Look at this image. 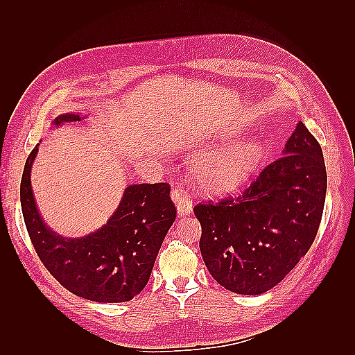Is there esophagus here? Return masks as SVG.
I'll use <instances>...</instances> for the list:
<instances>
[{
	"label": "esophagus",
	"instance_id": "obj_1",
	"mask_svg": "<svg viewBox=\"0 0 355 355\" xmlns=\"http://www.w3.org/2000/svg\"><path fill=\"white\" fill-rule=\"evenodd\" d=\"M172 200L175 202L177 210L180 215H189L192 214V209H193V201H192V195L184 191V187L182 186H175L172 189Z\"/></svg>",
	"mask_w": 355,
	"mask_h": 355
}]
</instances>
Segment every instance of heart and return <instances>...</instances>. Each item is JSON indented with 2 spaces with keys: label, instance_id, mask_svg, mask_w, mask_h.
I'll return each instance as SVG.
<instances>
[{
  "label": "heart",
  "instance_id": "obj_1",
  "mask_svg": "<svg viewBox=\"0 0 355 355\" xmlns=\"http://www.w3.org/2000/svg\"><path fill=\"white\" fill-rule=\"evenodd\" d=\"M263 145L250 140L202 155L195 166L197 182L210 191H223L243 182L261 160Z\"/></svg>",
  "mask_w": 355,
  "mask_h": 355
}]
</instances>
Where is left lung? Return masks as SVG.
<instances>
[{
	"mask_svg": "<svg viewBox=\"0 0 355 355\" xmlns=\"http://www.w3.org/2000/svg\"><path fill=\"white\" fill-rule=\"evenodd\" d=\"M281 158L238 195L200 201V250L225 290L261 294L273 288L310 250L327 195L322 148L299 122Z\"/></svg>",
	"mask_w": 355,
	"mask_h": 355,
	"instance_id": "8db88e82",
	"label": "left lung"
}]
</instances>
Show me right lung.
<instances>
[{"label":"right lung","mask_w":355,"mask_h":355,"mask_svg":"<svg viewBox=\"0 0 355 355\" xmlns=\"http://www.w3.org/2000/svg\"><path fill=\"white\" fill-rule=\"evenodd\" d=\"M61 114L53 125L80 122ZM37 145L27 157L21 178V209L35 250L64 288L94 302H126L145 288L177 210L168 183L128 186L116 212L101 229L80 238H64L49 229L37 212L30 171Z\"/></svg>","instance_id":"obj_1"}]
</instances>
